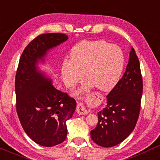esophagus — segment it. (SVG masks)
<instances>
[{"label": "esophagus", "instance_id": "obj_1", "mask_svg": "<svg viewBox=\"0 0 160 160\" xmlns=\"http://www.w3.org/2000/svg\"><path fill=\"white\" fill-rule=\"evenodd\" d=\"M76 112L78 115H87L88 114V111L85 109L84 105L82 103H78L76 107Z\"/></svg>", "mask_w": 160, "mask_h": 160}]
</instances>
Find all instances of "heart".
<instances>
[{"label": "heart", "mask_w": 160, "mask_h": 160, "mask_svg": "<svg viewBox=\"0 0 160 160\" xmlns=\"http://www.w3.org/2000/svg\"><path fill=\"white\" fill-rule=\"evenodd\" d=\"M123 66L122 52L117 46L103 40H85L72 48L69 60L62 62L61 74L69 88L82 82L85 73L87 87L94 85L109 91L119 82Z\"/></svg>", "instance_id": "1"}]
</instances>
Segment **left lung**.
Instances as JSON below:
<instances>
[{"label": "left lung", "mask_w": 160, "mask_h": 160, "mask_svg": "<svg viewBox=\"0 0 160 160\" xmlns=\"http://www.w3.org/2000/svg\"><path fill=\"white\" fill-rule=\"evenodd\" d=\"M143 79L138 57L134 48L123 76L107 95V104L98 112V123L91 132L94 143L111 148L132 132L141 110Z\"/></svg>", "instance_id": "8db88e82"}]
</instances>
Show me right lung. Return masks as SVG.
Returning a JSON list of instances; mask_svg holds the SVG:
<instances>
[{"label": "right lung", "instance_id": "add662e5", "mask_svg": "<svg viewBox=\"0 0 160 160\" xmlns=\"http://www.w3.org/2000/svg\"><path fill=\"white\" fill-rule=\"evenodd\" d=\"M67 39L62 33L39 35L23 51L16 74V107L21 125L32 141L48 148L66 140V122L74 113L76 101L55 88L36 64L44 60L48 50Z\"/></svg>", "mask_w": 160, "mask_h": 160}]
</instances>
